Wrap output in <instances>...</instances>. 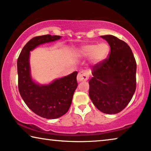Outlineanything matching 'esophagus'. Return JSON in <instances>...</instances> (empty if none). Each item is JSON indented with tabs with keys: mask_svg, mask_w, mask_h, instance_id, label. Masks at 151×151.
<instances>
[{
	"mask_svg": "<svg viewBox=\"0 0 151 151\" xmlns=\"http://www.w3.org/2000/svg\"><path fill=\"white\" fill-rule=\"evenodd\" d=\"M89 78V73L88 71H85V70H82L80 71L79 73L77 76V80L78 82H84L86 81Z\"/></svg>",
	"mask_w": 151,
	"mask_h": 151,
	"instance_id": "34e87169",
	"label": "esophagus"
}]
</instances>
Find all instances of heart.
Returning a JSON list of instances; mask_svg holds the SVG:
<instances>
[{"mask_svg":"<svg viewBox=\"0 0 151 151\" xmlns=\"http://www.w3.org/2000/svg\"><path fill=\"white\" fill-rule=\"evenodd\" d=\"M109 53V46L106 42H100L98 45L88 44L82 46L77 51L78 55L82 57H91L96 63L102 61Z\"/></svg>","mask_w":151,"mask_h":151,"instance_id":"obj_1","label":"heart"}]
</instances>
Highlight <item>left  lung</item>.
Returning a JSON list of instances; mask_svg holds the SVG:
<instances>
[{
	"mask_svg": "<svg viewBox=\"0 0 151 151\" xmlns=\"http://www.w3.org/2000/svg\"><path fill=\"white\" fill-rule=\"evenodd\" d=\"M111 47L108 58L92 67L89 96L98 110L119 113L129 104L136 89L137 64L124 41L111 35L101 36Z\"/></svg>",
	"mask_w": 151,
	"mask_h": 151,
	"instance_id": "1",
	"label": "left lung"
}]
</instances>
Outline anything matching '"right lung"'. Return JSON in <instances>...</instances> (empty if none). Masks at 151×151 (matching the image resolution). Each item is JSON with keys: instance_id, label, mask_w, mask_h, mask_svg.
I'll return each mask as SVG.
<instances>
[{"instance_id": "right-lung-1", "label": "right lung", "mask_w": 151, "mask_h": 151, "mask_svg": "<svg viewBox=\"0 0 151 151\" xmlns=\"http://www.w3.org/2000/svg\"><path fill=\"white\" fill-rule=\"evenodd\" d=\"M60 36L47 34L36 36L22 48L17 60L18 91L22 100L33 112L46 119H55L69 111L74 91L78 86V72L55 80L48 85H39L30 76L29 51L45 42L55 41Z\"/></svg>"}]
</instances>
